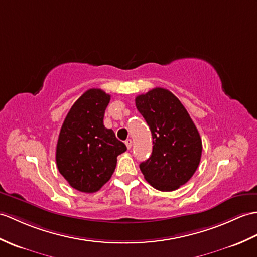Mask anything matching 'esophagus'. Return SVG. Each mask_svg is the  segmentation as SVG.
Instances as JSON below:
<instances>
[{"mask_svg": "<svg viewBox=\"0 0 257 257\" xmlns=\"http://www.w3.org/2000/svg\"><path fill=\"white\" fill-rule=\"evenodd\" d=\"M124 143H126V147H127L128 150H130L131 147H133V140H131V139H127L126 142H124Z\"/></svg>", "mask_w": 257, "mask_h": 257, "instance_id": "obj_1", "label": "esophagus"}]
</instances>
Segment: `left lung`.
Returning <instances> with one entry per match:
<instances>
[{"mask_svg":"<svg viewBox=\"0 0 257 257\" xmlns=\"http://www.w3.org/2000/svg\"><path fill=\"white\" fill-rule=\"evenodd\" d=\"M153 139L152 154L140 170L147 182L161 192L186 184L198 168L201 138L186 108L169 89L156 87L136 97Z\"/></svg>","mask_w":257,"mask_h":257,"instance_id":"8db88e82","label":"left lung"}]
</instances>
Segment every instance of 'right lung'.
Masks as SVG:
<instances>
[{
  "instance_id": "obj_1",
  "label": "right lung",
  "mask_w": 257,
  "mask_h": 257,
  "mask_svg": "<svg viewBox=\"0 0 257 257\" xmlns=\"http://www.w3.org/2000/svg\"><path fill=\"white\" fill-rule=\"evenodd\" d=\"M110 95L91 88L71 107L59 134L56 161L60 174L76 190L95 193L110 180L117 157L127 150L104 126Z\"/></svg>"
}]
</instances>
